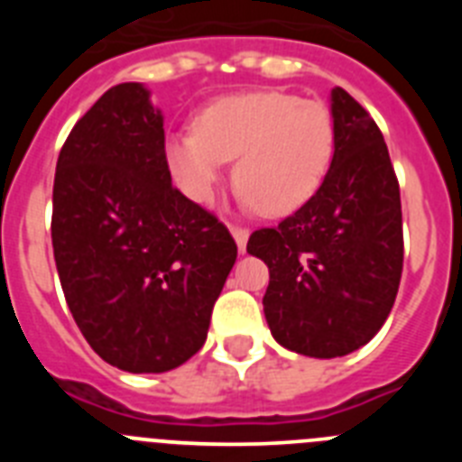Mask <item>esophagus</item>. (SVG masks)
Masks as SVG:
<instances>
[{"label": "esophagus", "instance_id": "obj_1", "mask_svg": "<svg viewBox=\"0 0 462 462\" xmlns=\"http://www.w3.org/2000/svg\"><path fill=\"white\" fill-rule=\"evenodd\" d=\"M228 228H231V236H234L238 250L245 252V247H247V238H250V231L243 226H228Z\"/></svg>", "mask_w": 462, "mask_h": 462}]
</instances>
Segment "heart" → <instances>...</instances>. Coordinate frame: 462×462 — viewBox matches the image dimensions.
Returning a JSON list of instances; mask_svg holds the SVG:
<instances>
[{
    "label": "heart",
    "instance_id": "1",
    "mask_svg": "<svg viewBox=\"0 0 462 462\" xmlns=\"http://www.w3.org/2000/svg\"><path fill=\"white\" fill-rule=\"evenodd\" d=\"M196 134L166 138L164 157L178 189L210 203L234 162L240 203L287 217L319 191L336 148L328 106L289 92L224 97L194 122Z\"/></svg>",
    "mask_w": 462,
    "mask_h": 462
}]
</instances>
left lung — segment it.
<instances>
[{"mask_svg": "<svg viewBox=\"0 0 462 462\" xmlns=\"http://www.w3.org/2000/svg\"><path fill=\"white\" fill-rule=\"evenodd\" d=\"M336 148L319 191L275 228L250 236L268 266L263 314L291 352L336 358L382 328L402 273V210L379 126L342 88L330 92Z\"/></svg>", "mask_w": 462, "mask_h": 462, "instance_id": "8db88e82", "label": "left lung"}]
</instances>
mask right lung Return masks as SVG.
<instances>
[{
	"label": "right lung",
	"mask_w": 462,
	"mask_h": 462,
	"mask_svg": "<svg viewBox=\"0 0 462 462\" xmlns=\"http://www.w3.org/2000/svg\"><path fill=\"white\" fill-rule=\"evenodd\" d=\"M52 250L80 333L125 373H169L203 346L238 247L171 182L164 116L143 83L110 88L57 159Z\"/></svg>",
	"instance_id": "obj_1"
}]
</instances>
